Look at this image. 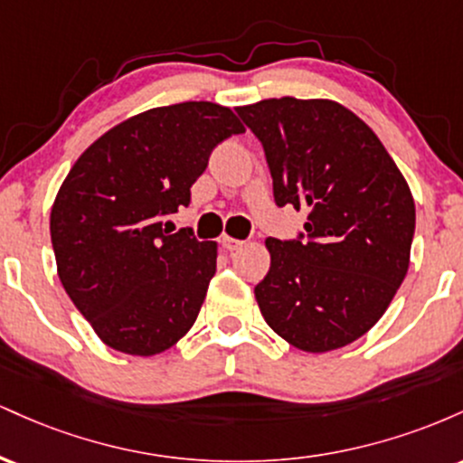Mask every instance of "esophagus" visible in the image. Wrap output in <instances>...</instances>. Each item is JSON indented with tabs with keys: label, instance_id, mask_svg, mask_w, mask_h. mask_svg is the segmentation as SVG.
<instances>
[{
	"label": "esophagus",
	"instance_id": "obj_1",
	"mask_svg": "<svg viewBox=\"0 0 463 463\" xmlns=\"http://www.w3.org/2000/svg\"><path fill=\"white\" fill-rule=\"evenodd\" d=\"M243 246V241H239V239H232V237H222V248L226 250V252H235Z\"/></svg>",
	"mask_w": 463,
	"mask_h": 463
}]
</instances>
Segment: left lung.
Here are the masks:
<instances>
[{"label": "left lung", "mask_w": 463, "mask_h": 463, "mask_svg": "<svg viewBox=\"0 0 463 463\" xmlns=\"http://www.w3.org/2000/svg\"><path fill=\"white\" fill-rule=\"evenodd\" d=\"M237 113L263 143L276 204L307 211L305 235L265 241L261 316L305 353L348 346L405 280L416 228L407 180L370 126L333 99L287 95Z\"/></svg>", "instance_id": "obj_1"}]
</instances>
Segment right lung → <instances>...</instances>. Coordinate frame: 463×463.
Listing matches in <instances>:
<instances>
[{
	"label": "right lung",
	"mask_w": 463,
	"mask_h": 463,
	"mask_svg": "<svg viewBox=\"0 0 463 463\" xmlns=\"http://www.w3.org/2000/svg\"><path fill=\"white\" fill-rule=\"evenodd\" d=\"M246 128L226 106L183 102L121 121L87 147L50 215L58 279L106 346L137 357L194 326L217 268V243L163 228L189 206L217 143Z\"/></svg>",
	"instance_id": "1"
}]
</instances>
